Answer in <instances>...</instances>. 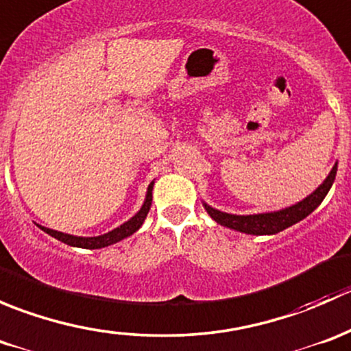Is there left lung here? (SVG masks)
<instances>
[{
	"label": "left lung",
	"instance_id": "obj_1",
	"mask_svg": "<svg viewBox=\"0 0 351 351\" xmlns=\"http://www.w3.org/2000/svg\"><path fill=\"white\" fill-rule=\"evenodd\" d=\"M336 169H338V165L332 166V169L326 176V180H324L309 197H306L304 200L297 202V204L277 212H265V214L253 215H234L228 214V212L217 210V208L210 207V205L207 204H204V207L205 210L208 212V215H210L217 224L224 226V228L234 229V231L246 232V234L254 236L277 234V232L284 231V229L297 224V222L302 221V219H306L311 212H314L319 207L321 202H323L324 197L328 195L332 182H335Z\"/></svg>",
	"mask_w": 351,
	"mask_h": 351
}]
</instances>
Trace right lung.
Wrapping results in <instances>:
<instances>
[{
  "instance_id": "add662e5",
  "label": "right lung",
  "mask_w": 351,
  "mask_h": 351,
  "mask_svg": "<svg viewBox=\"0 0 351 351\" xmlns=\"http://www.w3.org/2000/svg\"><path fill=\"white\" fill-rule=\"evenodd\" d=\"M153 186H154V182H151L149 186H147L146 200H144V204H143V207H141V210L137 212V214L134 215L132 219H129V221L123 222L122 226H119V228H115V229H113V231L107 232V234L95 236V238H83V236L66 234V232L54 231V229L44 228V226H38V224L37 226L42 229V231L47 232L49 236L56 238V239H58V241H61V243H64V244H69V246L84 247V250H100V247L110 246V244H115V243L122 241V239L129 238L130 234H134V232H136L137 229H139L141 226H143L144 219H146L147 212H149V208H151V202H153Z\"/></svg>"
}]
</instances>
